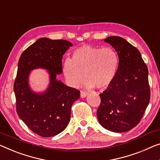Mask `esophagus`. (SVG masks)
Returning a JSON list of instances; mask_svg holds the SVG:
<instances>
[{"instance_id": "obj_1", "label": "esophagus", "mask_w": 160, "mask_h": 160, "mask_svg": "<svg viewBox=\"0 0 160 160\" xmlns=\"http://www.w3.org/2000/svg\"><path fill=\"white\" fill-rule=\"evenodd\" d=\"M88 92H85V91H81L80 92V96L81 98H85L88 95Z\"/></svg>"}]
</instances>
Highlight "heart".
Instances as JSON below:
<instances>
[{"instance_id":"heart-1","label":"heart","mask_w":160,"mask_h":160,"mask_svg":"<svg viewBox=\"0 0 160 160\" xmlns=\"http://www.w3.org/2000/svg\"><path fill=\"white\" fill-rule=\"evenodd\" d=\"M118 65V54L111 47L83 45L74 50L72 59H65L62 72L71 86L78 87L84 73L87 87L104 89L113 81Z\"/></svg>"}]
</instances>
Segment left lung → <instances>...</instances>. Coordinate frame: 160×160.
Returning a JSON list of instances; mask_svg holds the SVG:
<instances>
[{"mask_svg": "<svg viewBox=\"0 0 160 160\" xmlns=\"http://www.w3.org/2000/svg\"><path fill=\"white\" fill-rule=\"evenodd\" d=\"M118 53V67L113 80L100 94L97 116L103 128L126 132L140 122L150 99L148 68L141 53L122 37L104 39Z\"/></svg>", "mask_w": 160, "mask_h": 160, "instance_id": "1", "label": "left lung"}]
</instances>
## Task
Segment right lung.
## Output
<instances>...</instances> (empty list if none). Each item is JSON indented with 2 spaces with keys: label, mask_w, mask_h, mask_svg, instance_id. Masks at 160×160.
<instances>
[{
  "label": "right lung",
  "mask_w": 160,
  "mask_h": 160,
  "mask_svg": "<svg viewBox=\"0 0 160 160\" xmlns=\"http://www.w3.org/2000/svg\"><path fill=\"white\" fill-rule=\"evenodd\" d=\"M63 39L41 38L28 47L20 57L13 90L16 112L33 132L42 137H53L65 129L70 120L71 107L80 92L56 79L62 71L63 54L72 46ZM49 70L50 84L44 94L30 90L28 79L36 68Z\"/></svg>",
  "instance_id": "right-lung-1"
}]
</instances>
